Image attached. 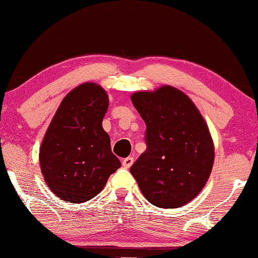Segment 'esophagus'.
<instances>
[{
  "instance_id": "obj_1",
  "label": "esophagus",
  "mask_w": 258,
  "mask_h": 258,
  "mask_svg": "<svg viewBox=\"0 0 258 258\" xmlns=\"http://www.w3.org/2000/svg\"><path fill=\"white\" fill-rule=\"evenodd\" d=\"M133 163H134V157H132V156H129V157H126V158H124V160L122 161V165L124 168H130L133 165Z\"/></svg>"
}]
</instances>
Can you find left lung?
Returning a JSON list of instances; mask_svg holds the SVG:
<instances>
[{
  "label": "left lung",
  "instance_id": "left-lung-1",
  "mask_svg": "<svg viewBox=\"0 0 258 258\" xmlns=\"http://www.w3.org/2000/svg\"><path fill=\"white\" fill-rule=\"evenodd\" d=\"M130 98L147 125V150L130 172L151 204L185 206L204 188L214 165L213 137L203 116L171 86L137 91Z\"/></svg>",
  "mask_w": 258,
  "mask_h": 258
}]
</instances>
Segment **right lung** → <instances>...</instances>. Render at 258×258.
I'll use <instances>...</instances> for the list:
<instances>
[{
  "mask_svg": "<svg viewBox=\"0 0 258 258\" xmlns=\"http://www.w3.org/2000/svg\"><path fill=\"white\" fill-rule=\"evenodd\" d=\"M108 105V94L101 86L80 84L63 98L42 141L44 181L51 192L68 203L94 199L121 167L102 126Z\"/></svg>",
  "mask_w": 258,
  "mask_h": 258,
  "instance_id": "1",
  "label": "right lung"
}]
</instances>
